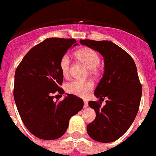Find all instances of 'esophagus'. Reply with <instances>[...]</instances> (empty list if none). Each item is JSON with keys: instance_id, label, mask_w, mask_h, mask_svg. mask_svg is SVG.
<instances>
[{"instance_id": "1", "label": "esophagus", "mask_w": 156, "mask_h": 156, "mask_svg": "<svg viewBox=\"0 0 156 156\" xmlns=\"http://www.w3.org/2000/svg\"><path fill=\"white\" fill-rule=\"evenodd\" d=\"M88 106V103L87 101H84V108H87Z\"/></svg>"}]
</instances>
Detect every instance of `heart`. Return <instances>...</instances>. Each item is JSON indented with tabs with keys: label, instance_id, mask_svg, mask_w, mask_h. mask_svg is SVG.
<instances>
[{
	"label": "heart",
	"instance_id": "obj_1",
	"mask_svg": "<svg viewBox=\"0 0 156 156\" xmlns=\"http://www.w3.org/2000/svg\"><path fill=\"white\" fill-rule=\"evenodd\" d=\"M76 56L90 69L91 74H98V67L101 62V58L96 51L88 47L82 48L76 52ZM70 63V57L68 55L65 54L61 57L59 60V69L63 76H67L69 73ZM65 89L70 94L84 98L93 89V83L92 81L72 80L66 84Z\"/></svg>",
	"mask_w": 156,
	"mask_h": 156
}]
</instances>
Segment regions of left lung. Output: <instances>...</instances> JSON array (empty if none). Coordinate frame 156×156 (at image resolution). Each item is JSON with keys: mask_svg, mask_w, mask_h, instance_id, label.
Wrapping results in <instances>:
<instances>
[{"mask_svg": "<svg viewBox=\"0 0 156 156\" xmlns=\"http://www.w3.org/2000/svg\"><path fill=\"white\" fill-rule=\"evenodd\" d=\"M80 44L97 51L104 58V74L94 95L100 101L88 102L95 110L96 118L87 126L88 134L100 143H111L127 131L139 111L142 97L134 59L110 41L80 40ZM107 97L101 107V100Z\"/></svg>", "mask_w": 156, "mask_h": 156, "instance_id": "left-lung-1", "label": "left lung"}]
</instances>
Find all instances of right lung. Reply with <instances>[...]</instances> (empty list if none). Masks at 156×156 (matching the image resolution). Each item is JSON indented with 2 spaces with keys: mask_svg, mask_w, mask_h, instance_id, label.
<instances>
[{
  "mask_svg": "<svg viewBox=\"0 0 156 156\" xmlns=\"http://www.w3.org/2000/svg\"><path fill=\"white\" fill-rule=\"evenodd\" d=\"M76 45L74 38H47L29 51L15 72V103L26 127L37 138L63 136L70 118L84 106L83 100L72 94L60 102L55 101L53 96L64 93L59 60Z\"/></svg>",
  "mask_w": 156,
  "mask_h": 156,
  "instance_id": "right-lung-1",
  "label": "right lung"
}]
</instances>
